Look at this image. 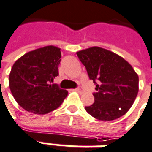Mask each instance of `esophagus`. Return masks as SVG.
<instances>
[{
  "mask_svg": "<svg viewBox=\"0 0 152 152\" xmlns=\"http://www.w3.org/2000/svg\"><path fill=\"white\" fill-rule=\"evenodd\" d=\"M75 91H77V92H78V93H80V94H81V93L83 92V90H82V89H81L80 87H78V88H76Z\"/></svg>",
  "mask_w": 152,
  "mask_h": 152,
  "instance_id": "esophagus-1",
  "label": "esophagus"
}]
</instances>
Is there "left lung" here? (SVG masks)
I'll use <instances>...</instances> for the list:
<instances>
[{"instance_id": "obj_1", "label": "left lung", "mask_w": 152, "mask_h": 152, "mask_svg": "<svg viewBox=\"0 0 152 152\" xmlns=\"http://www.w3.org/2000/svg\"><path fill=\"white\" fill-rule=\"evenodd\" d=\"M96 84L94 102L85 109L94 118L111 121L128 112L138 93L137 74L128 61L111 51L92 47L76 53ZM96 80L98 82H95Z\"/></svg>"}]
</instances>
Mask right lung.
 <instances>
[{"instance_id": "obj_1", "label": "right lung", "mask_w": 152, "mask_h": 152, "mask_svg": "<svg viewBox=\"0 0 152 152\" xmlns=\"http://www.w3.org/2000/svg\"><path fill=\"white\" fill-rule=\"evenodd\" d=\"M61 48L49 45L30 51L14 63L9 86L15 99L28 112L45 114L58 109L68 91L51 84L58 76Z\"/></svg>"}]
</instances>
